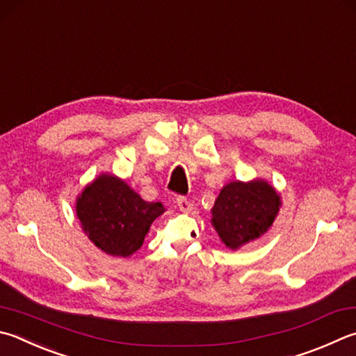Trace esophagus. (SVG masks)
I'll return each instance as SVG.
<instances>
[{"label": "esophagus", "mask_w": 356, "mask_h": 356, "mask_svg": "<svg viewBox=\"0 0 356 356\" xmlns=\"http://www.w3.org/2000/svg\"><path fill=\"white\" fill-rule=\"evenodd\" d=\"M176 202H177V207L182 211H190L191 210V207H193V204L190 202V199H186L185 196H177V199H176Z\"/></svg>", "instance_id": "esophagus-1"}]
</instances>
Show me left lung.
Returning a JSON list of instances; mask_svg holds the SVG:
<instances>
[{"label":"left lung","instance_id":"obj_1","mask_svg":"<svg viewBox=\"0 0 356 356\" xmlns=\"http://www.w3.org/2000/svg\"><path fill=\"white\" fill-rule=\"evenodd\" d=\"M280 197L263 180L225 185L213 207V225L230 249L255 240L266 232L279 211Z\"/></svg>","mask_w":356,"mask_h":356}]
</instances>
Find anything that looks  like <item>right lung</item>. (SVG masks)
<instances>
[{
  "label": "right lung",
  "instance_id": "1",
  "mask_svg": "<svg viewBox=\"0 0 356 356\" xmlns=\"http://www.w3.org/2000/svg\"><path fill=\"white\" fill-rule=\"evenodd\" d=\"M76 211L95 245L108 255L129 257L141 248L149 225L165 207L146 202L120 179L101 176L83 190Z\"/></svg>",
  "mask_w": 356,
  "mask_h": 356
}]
</instances>
